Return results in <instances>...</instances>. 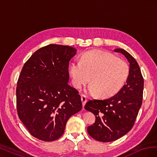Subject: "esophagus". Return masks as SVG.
I'll return each mask as SVG.
<instances>
[{"mask_svg": "<svg viewBox=\"0 0 157 157\" xmlns=\"http://www.w3.org/2000/svg\"><path fill=\"white\" fill-rule=\"evenodd\" d=\"M81 100H82V105L84 107L87 101V98L86 96H85V95H84V94L81 95Z\"/></svg>", "mask_w": 157, "mask_h": 157, "instance_id": "34e87169", "label": "esophagus"}]
</instances>
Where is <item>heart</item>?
Masks as SVG:
<instances>
[{
    "label": "heart",
    "mask_w": 157,
    "mask_h": 157,
    "mask_svg": "<svg viewBox=\"0 0 157 157\" xmlns=\"http://www.w3.org/2000/svg\"><path fill=\"white\" fill-rule=\"evenodd\" d=\"M129 66L124 60L101 50L88 51L70 66L74 86L80 89L88 83L91 94L98 93L102 98L111 97L119 92L129 75Z\"/></svg>",
    "instance_id": "obj_1"
}]
</instances>
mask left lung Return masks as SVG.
Masks as SVG:
<instances>
[{
    "mask_svg": "<svg viewBox=\"0 0 157 157\" xmlns=\"http://www.w3.org/2000/svg\"><path fill=\"white\" fill-rule=\"evenodd\" d=\"M130 63L126 84L115 96L104 100H89L84 109L96 115V122L88 127V133L101 142L115 141L126 134L134 125L142 104L144 81L140 66L124 49L115 50Z\"/></svg>",
    "mask_w": 157,
    "mask_h": 157,
    "instance_id": "8db88e82",
    "label": "left lung"
}]
</instances>
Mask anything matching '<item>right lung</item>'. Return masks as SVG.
Returning <instances> with one entry per match:
<instances>
[{
  "mask_svg": "<svg viewBox=\"0 0 157 157\" xmlns=\"http://www.w3.org/2000/svg\"><path fill=\"white\" fill-rule=\"evenodd\" d=\"M71 46L50 44L25 63L17 80V115L31 135L52 141L63 135L66 123L82 108L79 92L68 84Z\"/></svg>",
  "mask_w": 157,
  "mask_h": 157,
  "instance_id": "add662e5",
  "label": "right lung"
}]
</instances>
